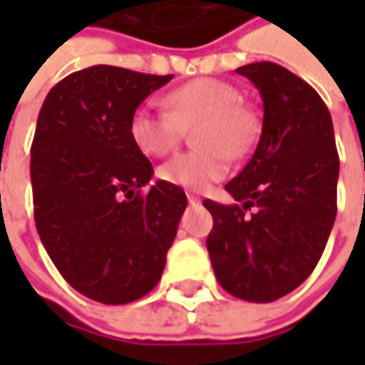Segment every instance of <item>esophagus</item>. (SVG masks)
<instances>
[{
  "label": "esophagus",
  "instance_id": "esophagus-1",
  "mask_svg": "<svg viewBox=\"0 0 365 365\" xmlns=\"http://www.w3.org/2000/svg\"><path fill=\"white\" fill-rule=\"evenodd\" d=\"M187 199H189L190 205L201 203V197H199V195H195V192H187Z\"/></svg>",
  "mask_w": 365,
  "mask_h": 365
}]
</instances>
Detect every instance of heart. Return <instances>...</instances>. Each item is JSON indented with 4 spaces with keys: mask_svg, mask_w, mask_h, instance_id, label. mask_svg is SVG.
Instances as JSON below:
<instances>
[{
    "mask_svg": "<svg viewBox=\"0 0 365 365\" xmlns=\"http://www.w3.org/2000/svg\"><path fill=\"white\" fill-rule=\"evenodd\" d=\"M242 91L221 78H195L164 95V109L138 107L130 120L135 148L152 158L173 152L195 128L192 140L199 148L182 152L160 168V178L189 190H205L223 180L230 156L244 158L259 135L258 113L242 103Z\"/></svg>",
    "mask_w": 365,
    "mask_h": 365,
    "instance_id": "heart-1",
    "label": "heart"
}]
</instances>
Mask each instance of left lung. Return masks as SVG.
<instances>
[{"label": "left lung", "instance_id": "1", "mask_svg": "<svg viewBox=\"0 0 365 365\" xmlns=\"http://www.w3.org/2000/svg\"><path fill=\"white\" fill-rule=\"evenodd\" d=\"M237 73L264 101L262 135L225 185L240 205L203 201L213 215L207 250L230 294L272 302L301 287L321 259L337 215L339 156L329 109L309 83L268 61Z\"/></svg>", "mask_w": 365, "mask_h": 365}]
</instances>
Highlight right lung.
<instances>
[{
	"label": "right lung",
	"instance_id": "add662e5",
	"mask_svg": "<svg viewBox=\"0 0 365 365\" xmlns=\"http://www.w3.org/2000/svg\"><path fill=\"white\" fill-rule=\"evenodd\" d=\"M173 75L97 64L56 83L32 142L30 178L42 245L63 278L103 304H125L160 280L187 209L180 187L156 180L130 135L133 111Z\"/></svg>",
	"mask_w": 365,
	"mask_h": 365
}]
</instances>
